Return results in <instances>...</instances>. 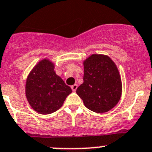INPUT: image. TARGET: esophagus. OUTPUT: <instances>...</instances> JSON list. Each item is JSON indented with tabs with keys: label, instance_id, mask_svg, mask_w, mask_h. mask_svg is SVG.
Returning a JSON list of instances; mask_svg holds the SVG:
<instances>
[{
	"label": "esophagus",
	"instance_id": "esophagus-1",
	"mask_svg": "<svg viewBox=\"0 0 152 152\" xmlns=\"http://www.w3.org/2000/svg\"><path fill=\"white\" fill-rule=\"evenodd\" d=\"M77 87H78V86L76 84H75V85H73V86H71V89H72V91H76V89H77Z\"/></svg>",
	"mask_w": 152,
	"mask_h": 152
}]
</instances>
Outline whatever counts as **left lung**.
I'll return each instance as SVG.
<instances>
[{
  "label": "left lung",
  "mask_w": 152,
  "mask_h": 152,
  "mask_svg": "<svg viewBox=\"0 0 152 152\" xmlns=\"http://www.w3.org/2000/svg\"><path fill=\"white\" fill-rule=\"evenodd\" d=\"M83 83L76 94L88 110L106 113L121 98L122 84L117 66L110 57L93 54L83 62Z\"/></svg>",
  "instance_id": "left-lung-1"
}]
</instances>
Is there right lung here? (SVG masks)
Listing matches in <instances>:
<instances>
[{"label":"right lung","instance_id":"right-lung-1","mask_svg":"<svg viewBox=\"0 0 152 152\" xmlns=\"http://www.w3.org/2000/svg\"><path fill=\"white\" fill-rule=\"evenodd\" d=\"M71 92L70 87L55 73V64L47 58L38 62L27 78V100L40 114H51L59 110Z\"/></svg>","mask_w":152,"mask_h":152}]
</instances>
